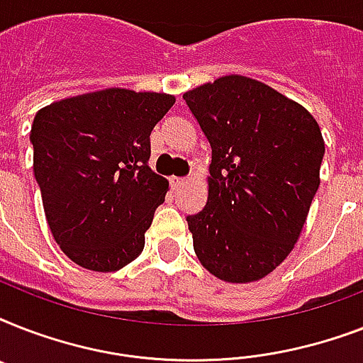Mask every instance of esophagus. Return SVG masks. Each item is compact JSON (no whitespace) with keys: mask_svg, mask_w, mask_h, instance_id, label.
I'll use <instances>...</instances> for the list:
<instances>
[{"mask_svg":"<svg viewBox=\"0 0 363 363\" xmlns=\"http://www.w3.org/2000/svg\"><path fill=\"white\" fill-rule=\"evenodd\" d=\"M169 181H171V186L175 188V190L177 188H181L182 184H186V179H182V177H171Z\"/></svg>","mask_w":363,"mask_h":363,"instance_id":"1","label":"esophagus"}]
</instances>
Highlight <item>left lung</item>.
<instances>
[{"label": "left lung", "instance_id": "left-lung-1", "mask_svg": "<svg viewBox=\"0 0 363 363\" xmlns=\"http://www.w3.org/2000/svg\"><path fill=\"white\" fill-rule=\"evenodd\" d=\"M182 98L213 148L207 205L186 218L196 256L224 282L259 281L303 230L320 184V125L250 77H218Z\"/></svg>", "mask_w": 363, "mask_h": 363}]
</instances>
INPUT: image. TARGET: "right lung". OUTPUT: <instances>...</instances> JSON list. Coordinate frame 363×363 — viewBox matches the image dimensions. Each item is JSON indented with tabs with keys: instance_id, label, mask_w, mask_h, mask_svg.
Returning <instances> with one entry per match:
<instances>
[{
	"instance_id": "right-lung-1",
	"label": "right lung",
	"mask_w": 363,
	"mask_h": 363,
	"mask_svg": "<svg viewBox=\"0 0 363 363\" xmlns=\"http://www.w3.org/2000/svg\"><path fill=\"white\" fill-rule=\"evenodd\" d=\"M175 104L164 92L105 88L60 99L31 124L33 173L54 241L84 269H122L169 182L148 167L150 131Z\"/></svg>"
}]
</instances>
